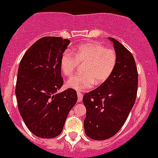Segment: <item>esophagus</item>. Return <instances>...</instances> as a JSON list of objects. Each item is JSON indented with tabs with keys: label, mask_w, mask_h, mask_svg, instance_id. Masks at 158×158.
<instances>
[{
	"label": "esophagus",
	"mask_w": 158,
	"mask_h": 158,
	"mask_svg": "<svg viewBox=\"0 0 158 158\" xmlns=\"http://www.w3.org/2000/svg\"><path fill=\"white\" fill-rule=\"evenodd\" d=\"M77 96H78V102H81L82 100V97H83V94H82V93L79 92V91H78Z\"/></svg>",
	"instance_id": "obj_1"
}]
</instances>
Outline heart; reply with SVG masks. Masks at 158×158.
<instances>
[{"label":"heart","mask_w":158,"mask_h":158,"mask_svg":"<svg viewBox=\"0 0 158 158\" xmlns=\"http://www.w3.org/2000/svg\"><path fill=\"white\" fill-rule=\"evenodd\" d=\"M118 61L117 53L100 43L89 41L76 46L73 55L64 51L60 59L61 73L69 77L77 69L78 64H83L82 74L72 76L66 86L76 90L83 91L95 85L104 83L111 76Z\"/></svg>","instance_id":"obj_1"}]
</instances>
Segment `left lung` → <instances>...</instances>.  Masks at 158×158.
<instances>
[{"label":"left lung","instance_id":"1","mask_svg":"<svg viewBox=\"0 0 158 158\" xmlns=\"http://www.w3.org/2000/svg\"><path fill=\"white\" fill-rule=\"evenodd\" d=\"M118 61L111 76L97 89L85 94L84 129L95 140H104L121 129L132 110L137 94L138 72L132 53L115 39Z\"/></svg>","mask_w":158,"mask_h":158}]
</instances>
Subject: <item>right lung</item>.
Listing matches in <instances>:
<instances>
[{"label":"right lung","instance_id":"obj_1","mask_svg":"<svg viewBox=\"0 0 158 158\" xmlns=\"http://www.w3.org/2000/svg\"><path fill=\"white\" fill-rule=\"evenodd\" d=\"M70 40L56 36L38 40L27 50L18 71L15 94L26 126L41 138H54L62 132L77 94L69 88L57 94L64 81L60 59Z\"/></svg>","mask_w":158,"mask_h":158}]
</instances>
